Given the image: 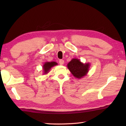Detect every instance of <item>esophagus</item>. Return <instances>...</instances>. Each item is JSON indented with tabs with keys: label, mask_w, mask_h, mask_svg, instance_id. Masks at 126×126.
Here are the masks:
<instances>
[{
	"label": "esophagus",
	"mask_w": 126,
	"mask_h": 126,
	"mask_svg": "<svg viewBox=\"0 0 126 126\" xmlns=\"http://www.w3.org/2000/svg\"><path fill=\"white\" fill-rule=\"evenodd\" d=\"M64 62V60H63V59H60L59 61V63L61 65H63Z\"/></svg>",
	"instance_id": "34e87169"
}]
</instances>
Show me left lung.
Listing matches in <instances>:
<instances>
[{
  "mask_svg": "<svg viewBox=\"0 0 126 126\" xmlns=\"http://www.w3.org/2000/svg\"><path fill=\"white\" fill-rule=\"evenodd\" d=\"M90 63H83L79 59L73 58L68 63L67 67L74 77L80 79L83 78L88 73Z\"/></svg>",
  "mask_w": 126,
  "mask_h": 126,
  "instance_id": "left-lung-1",
  "label": "left lung"
}]
</instances>
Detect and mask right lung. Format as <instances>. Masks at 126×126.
<instances>
[{
    "label": "right lung",
    "instance_id": "obj_1",
    "mask_svg": "<svg viewBox=\"0 0 126 126\" xmlns=\"http://www.w3.org/2000/svg\"><path fill=\"white\" fill-rule=\"evenodd\" d=\"M58 65V63L55 62H46L43 65V74H47L49 73L50 70L53 67Z\"/></svg>",
    "mask_w": 126,
    "mask_h": 126
}]
</instances>
